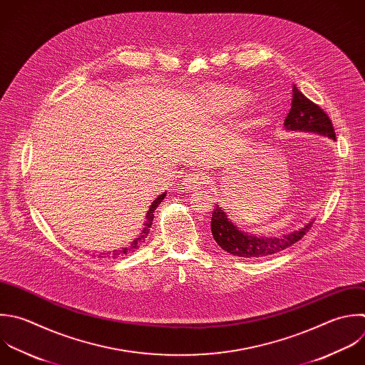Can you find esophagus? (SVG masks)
Masks as SVG:
<instances>
[{"label": "esophagus", "instance_id": "esophagus-1", "mask_svg": "<svg viewBox=\"0 0 365 365\" xmlns=\"http://www.w3.org/2000/svg\"><path fill=\"white\" fill-rule=\"evenodd\" d=\"M208 182V177L204 173H190L181 180V187L185 191H198Z\"/></svg>", "mask_w": 365, "mask_h": 365}]
</instances>
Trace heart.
<instances>
[{"label": "heart", "instance_id": "b5f03b06", "mask_svg": "<svg viewBox=\"0 0 365 365\" xmlns=\"http://www.w3.org/2000/svg\"><path fill=\"white\" fill-rule=\"evenodd\" d=\"M208 98L225 111H232L244 103L242 93L230 87H211L208 90Z\"/></svg>", "mask_w": 365, "mask_h": 365}]
</instances>
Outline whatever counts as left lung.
Segmentation results:
<instances>
[{
  "mask_svg": "<svg viewBox=\"0 0 365 365\" xmlns=\"http://www.w3.org/2000/svg\"><path fill=\"white\" fill-rule=\"evenodd\" d=\"M288 131L314 133L335 141V131L329 117L292 86L291 110L284 121ZM314 218L304 227L279 237H257L241 231L221 207H215L211 217V232L215 242L227 252L244 258H261L279 252L299 241L311 228Z\"/></svg>",
  "mask_w": 365,
  "mask_h": 365,
  "instance_id": "1",
  "label": "left lung"
}]
</instances>
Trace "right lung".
Returning a JSON list of instances; mask_svg holds the SVG:
<instances>
[{"label":"right lung","instance_id":"obj_1","mask_svg":"<svg viewBox=\"0 0 365 365\" xmlns=\"http://www.w3.org/2000/svg\"><path fill=\"white\" fill-rule=\"evenodd\" d=\"M164 198H165V192H163L161 195H158V197L153 201V204L150 205V210L147 211L145 222H144V228H143V231L138 234V237H137L134 241H131V244H130L128 247H123L121 250H114V251L103 252V254H100V255H98V258H118V257H121V255H124V254H128L130 251L137 250V248H138V245H140L141 242H144V241H145V238H147V235H148V232H150V228H151V225H153L154 211H155V208L163 202V200H164Z\"/></svg>","mask_w":365,"mask_h":365}]
</instances>
